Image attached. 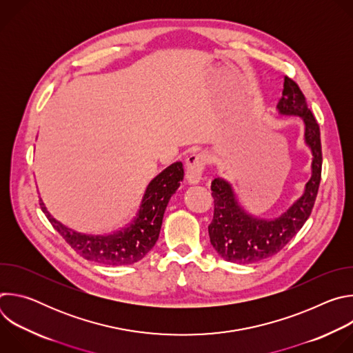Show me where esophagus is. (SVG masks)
I'll use <instances>...</instances> for the list:
<instances>
[{"instance_id":"34e87169","label":"esophagus","mask_w":353,"mask_h":353,"mask_svg":"<svg viewBox=\"0 0 353 353\" xmlns=\"http://www.w3.org/2000/svg\"><path fill=\"white\" fill-rule=\"evenodd\" d=\"M205 163H207V158L204 154H192L187 158L185 176L190 184L199 183L201 177H203V172L205 169Z\"/></svg>"}]
</instances>
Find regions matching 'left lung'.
Listing matches in <instances>:
<instances>
[{
    "label": "left lung",
    "instance_id": "left-lung-1",
    "mask_svg": "<svg viewBox=\"0 0 353 353\" xmlns=\"http://www.w3.org/2000/svg\"><path fill=\"white\" fill-rule=\"evenodd\" d=\"M279 114L297 116L305 123V141L312 149V177L305 192L293 205L274 221L248 215L237 203L232 185L221 177L211 184L214 219L208 226L210 240L218 254L230 263L253 264L275 256L296 236L309 219L321 181L320 127L299 85L285 77L282 97L276 105Z\"/></svg>",
    "mask_w": 353,
    "mask_h": 353
}]
</instances>
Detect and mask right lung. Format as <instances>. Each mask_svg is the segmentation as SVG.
Masks as SVG:
<instances>
[{
	"mask_svg": "<svg viewBox=\"0 0 353 353\" xmlns=\"http://www.w3.org/2000/svg\"><path fill=\"white\" fill-rule=\"evenodd\" d=\"M183 177L181 162L166 168L148 184L132 222L109 236H86L72 232L48 214L43 201H40V207L53 228L85 260L114 267L130 265L142 260L155 245L169 199L180 187Z\"/></svg>",
	"mask_w": 353,
	"mask_h": 353,
	"instance_id": "1",
	"label": "right lung"
}]
</instances>
